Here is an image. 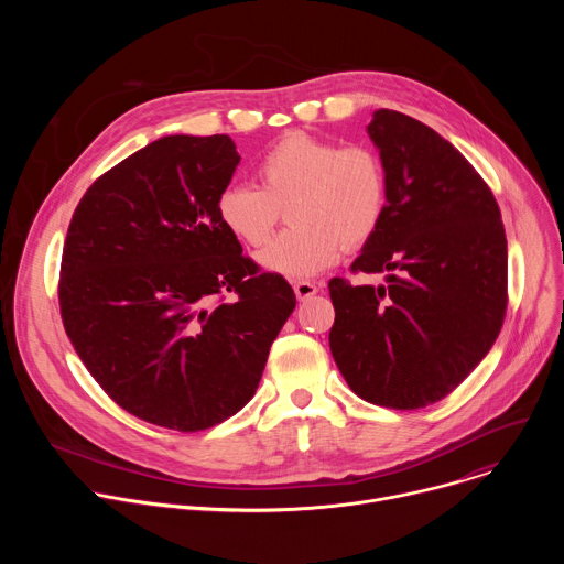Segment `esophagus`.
<instances>
[{"instance_id": "34e87169", "label": "esophagus", "mask_w": 564, "mask_h": 564, "mask_svg": "<svg viewBox=\"0 0 564 564\" xmlns=\"http://www.w3.org/2000/svg\"><path fill=\"white\" fill-rule=\"evenodd\" d=\"M316 292H318V285H316V283H310V281H294V294H296L299 301H307V299H312Z\"/></svg>"}]
</instances>
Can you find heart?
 I'll use <instances>...</instances> for the list:
<instances>
[{
  "label": "heart",
  "mask_w": 564,
  "mask_h": 564,
  "mask_svg": "<svg viewBox=\"0 0 564 564\" xmlns=\"http://www.w3.org/2000/svg\"><path fill=\"white\" fill-rule=\"evenodd\" d=\"M259 185L231 183L216 198L223 227L250 248L265 246L288 207V223L259 254L265 270L290 279L314 276L341 252L364 248L388 209V172L368 144L292 131L257 163Z\"/></svg>",
  "instance_id": "b5f03b06"
}]
</instances>
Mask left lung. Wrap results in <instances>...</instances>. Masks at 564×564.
<instances>
[{
    "mask_svg": "<svg viewBox=\"0 0 564 564\" xmlns=\"http://www.w3.org/2000/svg\"><path fill=\"white\" fill-rule=\"evenodd\" d=\"M368 133L388 172V209L350 272L388 283L330 279V350L355 394L415 411L453 392L496 344L507 234L485 178L437 131L379 109Z\"/></svg>",
    "mask_w": 564,
    "mask_h": 564,
    "instance_id": "1",
    "label": "left lung"
}]
</instances>
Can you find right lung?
Wrapping results in <instances>:
<instances>
[{"instance_id":"add662e5","label":"right lung","mask_w":564,"mask_h":564,"mask_svg":"<svg viewBox=\"0 0 564 564\" xmlns=\"http://www.w3.org/2000/svg\"><path fill=\"white\" fill-rule=\"evenodd\" d=\"M238 163L229 135H165L105 172L68 223L64 330L116 404L155 426L196 433L243 409L296 305L218 218Z\"/></svg>"}]
</instances>
